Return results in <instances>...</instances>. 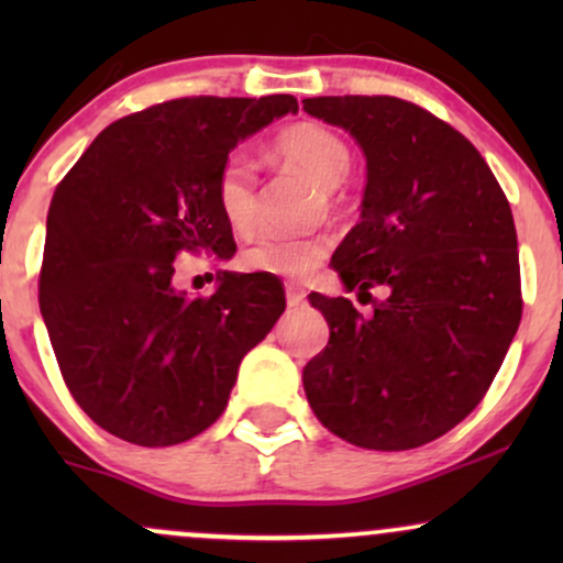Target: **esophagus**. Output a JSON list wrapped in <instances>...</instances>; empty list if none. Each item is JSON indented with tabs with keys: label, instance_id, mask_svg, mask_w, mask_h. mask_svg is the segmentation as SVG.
<instances>
[{
	"label": "esophagus",
	"instance_id": "34e87169",
	"mask_svg": "<svg viewBox=\"0 0 563 563\" xmlns=\"http://www.w3.org/2000/svg\"><path fill=\"white\" fill-rule=\"evenodd\" d=\"M286 303H288V309H299V307H303V294H301V290L288 288V290H286Z\"/></svg>",
	"mask_w": 563,
	"mask_h": 563
}]
</instances>
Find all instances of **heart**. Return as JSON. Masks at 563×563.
I'll list each match as a JSON object with an SVG mask.
<instances>
[{
  "mask_svg": "<svg viewBox=\"0 0 563 563\" xmlns=\"http://www.w3.org/2000/svg\"><path fill=\"white\" fill-rule=\"evenodd\" d=\"M277 156L322 187H335L344 179L352 164L346 142L331 129L320 124H296L286 129L275 142ZM217 209L230 230L245 232L256 219V172L249 153L235 151L224 158L214 185ZM325 256V243L320 238L275 235L262 232L243 245L238 264L251 273H267L277 277H307Z\"/></svg>",
  "mask_w": 563,
  "mask_h": 563,
  "instance_id": "b5f03b06",
  "label": "heart"
}]
</instances>
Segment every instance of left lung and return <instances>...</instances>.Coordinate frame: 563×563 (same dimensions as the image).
Here are the masks:
<instances>
[{
	"instance_id": "1",
	"label": "left lung",
	"mask_w": 563,
	"mask_h": 563,
	"mask_svg": "<svg viewBox=\"0 0 563 563\" xmlns=\"http://www.w3.org/2000/svg\"><path fill=\"white\" fill-rule=\"evenodd\" d=\"M365 156L360 222L331 267L352 301L309 294L331 339L303 367L320 423L365 450H412L479 405L521 320L510 206L487 161L450 124L399 97H307Z\"/></svg>"
}]
</instances>
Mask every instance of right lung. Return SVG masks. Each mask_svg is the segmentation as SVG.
Returning a JSON list of instances; mask_svg holds the SVG:
<instances>
[{"label": "right lung", "instance_id": "1", "mask_svg": "<svg viewBox=\"0 0 563 563\" xmlns=\"http://www.w3.org/2000/svg\"><path fill=\"white\" fill-rule=\"evenodd\" d=\"M299 111L290 95L183 97L97 134L47 214L38 309L74 399L142 448L209 429L241 360L286 309L275 277L219 269L214 294L174 288V262L235 241L214 185L238 142Z\"/></svg>", "mask_w": 563, "mask_h": 563}]
</instances>
